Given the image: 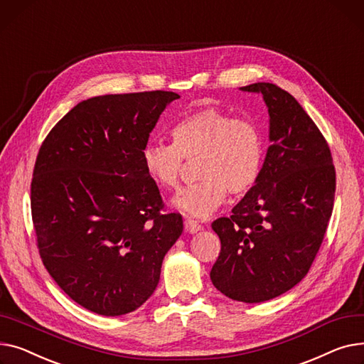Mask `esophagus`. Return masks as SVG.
Listing matches in <instances>:
<instances>
[{"label": "esophagus", "instance_id": "obj_1", "mask_svg": "<svg viewBox=\"0 0 364 364\" xmlns=\"http://www.w3.org/2000/svg\"><path fill=\"white\" fill-rule=\"evenodd\" d=\"M183 223H185L186 232H189V233H196V232L203 229V226L197 220H194V219H185Z\"/></svg>", "mask_w": 364, "mask_h": 364}]
</instances>
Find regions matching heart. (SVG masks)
<instances>
[{
    "mask_svg": "<svg viewBox=\"0 0 364 364\" xmlns=\"http://www.w3.org/2000/svg\"><path fill=\"white\" fill-rule=\"evenodd\" d=\"M172 144L148 142L142 149L146 173L156 183L172 189L179 185L185 160H196L197 178L173 198V205L191 216L208 218L226 200L245 196L257 183L264 139L260 127L219 109H203L179 120Z\"/></svg>",
    "mask_w": 364,
    "mask_h": 364,
    "instance_id": "b5f03b06",
    "label": "heart"
}]
</instances>
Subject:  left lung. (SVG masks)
<instances>
[{"label":"left lung","mask_w":364,"mask_h":364,"mask_svg":"<svg viewBox=\"0 0 364 364\" xmlns=\"http://www.w3.org/2000/svg\"><path fill=\"white\" fill-rule=\"evenodd\" d=\"M269 109L272 145L260 178L211 223L220 238L211 282L242 303H263L307 274L332 215L336 175L329 145L298 101L273 83L242 87Z\"/></svg>","instance_id":"left-lung-1"}]
</instances>
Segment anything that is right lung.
Wrapping results in <instances>:
<instances>
[{
    "label": "right lung",
    "instance_id": "obj_1",
    "mask_svg": "<svg viewBox=\"0 0 364 364\" xmlns=\"http://www.w3.org/2000/svg\"><path fill=\"white\" fill-rule=\"evenodd\" d=\"M178 98L148 91L85 100L39 148L31 183L39 255L57 285L97 314L141 307L183 230L142 161L160 114Z\"/></svg>",
    "mask_w": 364,
    "mask_h": 364
}]
</instances>
